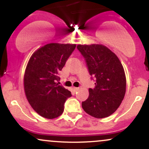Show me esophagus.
I'll return each instance as SVG.
<instances>
[{
	"mask_svg": "<svg viewBox=\"0 0 149 149\" xmlns=\"http://www.w3.org/2000/svg\"><path fill=\"white\" fill-rule=\"evenodd\" d=\"M73 90H74L75 92H76V91H78V90H79V88H75V87H73Z\"/></svg>",
	"mask_w": 149,
	"mask_h": 149,
	"instance_id": "esophagus-1",
	"label": "esophagus"
}]
</instances>
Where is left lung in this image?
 Masks as SVG:
<instances>
[{
  "mask_svg": "<svg viewBox=\"0 0 149 149\" xmlns=\"http://www.w3.org/2000/svg\"><path fill=\"white\" fill-rule=\"evenodd\" d=\"M85 58L89 73L95 78V87L89 89V97L82 107L89 115L103 118L117 110L126 91L123 66L117 56L103 45H77Z\"/></svg>",
  "mask_w": 149,
  "mask_h": 149,
  "instance_id": "8db88e82",
  "label": "left lung"
}]
</instances>
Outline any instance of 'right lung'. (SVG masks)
Wrapping results in <instances>:
<instances>
[{"instance_id": "obj_1", "label": "right lung", "mask_w": 149, "mask_h": 149, "mask_svg": "<svg viewBox=\"0 0 149 149\" xmlns=\"http://www.w3.org/2000/svg\"><path fill=\"white\" fill-rule=\"evenodd\" d=\"M76 47V44H47L29 61L24 78L26 96L34 111L45 118L61 115L65 102L71 97V92L57 82L59 71Z\"/></svg>"}]
</instances>
